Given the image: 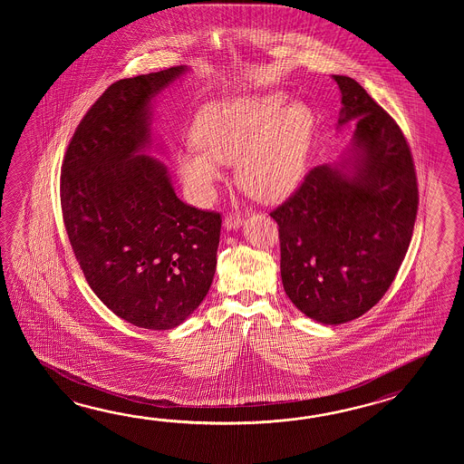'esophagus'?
<instances>
[{
  "instance_id": "obj_1",
  "label": "esophagus",
  "mask_w": 464,
  "mask_h": 464,
  "mask_svg": "<svg viewBox=\"0 0 464 464\" xmlns=\"http://www.w3.org/2000/svg\"><path fill=\"white\" fill-rule=\"evenodd\" d=\"M242 222H244V218H240V214H230V216L224 218V227L227 228V230L238 228L242 226Z\"/></svg>"
}]
</instances>
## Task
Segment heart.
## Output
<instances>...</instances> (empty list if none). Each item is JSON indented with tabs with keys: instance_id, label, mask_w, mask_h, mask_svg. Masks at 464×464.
<instances>
[{
	"instance_id": "b5f03b06",
	"label": "heart",
	"mask_w": 464,
	"mask_h": 464,
	"mask_svg": "<svg viewBox=\"0 0 464 464\" xmlns=\"http://www.w3.org/2000/svg\"><path fill=\"white\" fill-rule=\"evenodd\" d=\"M282 92L246 94L198 111L194 146L179 152V174L190 196L208 202L222 179L220 164L237 162L238 186L260 200L285 198L305 170L315 118Z\"/></svg>"
}]
</instances>
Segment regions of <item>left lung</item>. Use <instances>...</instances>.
<instances>
[{
	"label": "left lung",
	"mask_w": 464,
	"mask_h": 464,
	"mask_svg": "<svg viewBox=\"0 0 464 464\" xmlns=\"http://www.w3.org/2000/svg\"><path fill=\"white\" fill-rule=\"evenodd\" d=\"M338 126L356 121L352 148L316 166L282 206V284L294 305L325 325L363 315L393 284L413 236L418 184L403 130L355 79L334 76Z\"/></svg>",
	"instance_id": "1"
}]
</instances>
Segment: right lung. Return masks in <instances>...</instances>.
I'll return each instance as SVG.
<instances>
[{"label":"right lung","mask_w":464,"mask_h":464,"mask_svg":"<svg viewBox=\"0 0 464 464\" xmlns=\"http://www.w3.org/2000/svg\"><path fill=\"white\" fill-rule=\"evenodd\" d=\"M186 66L121 79L81 119L61 170L72 252L101 302L132 325H180L208 295L222 218L184 204L150 146V101Z\"/></svg>","instance_id":"obj_1"}]
</instances>
